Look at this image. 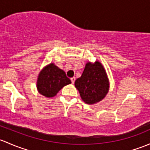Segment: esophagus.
I'll return each instance as SVG.
<instances>
[{
  "instance_id": "esophagus-1",
  "label": "esophagus",
  "mask_w": 150,
  "mask_h": 150,
  "mask_svg": "<svg viewBox=\"0 0 150 150\" xmlns=\"http://www.w3.org/2000/svg\"><path fill=\"white\" fill-rule=\"evenodd\" d=\"M70 80H71V82H72V84H74V83H75V77H73V78H71Z\"/></svg>"
}]
</instances>
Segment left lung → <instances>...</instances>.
<instances>
[{
    "instance_id": "8db88e82",
    "label": "left lung",
    "mask_w": 150,
    "mask_h": 150,
    "mask_svg": "<svg viewBox=\"0 0 150 150\" xmlns=\"http://www.w3.org/2000/svg\"><path fill=\"white\" fill-rule=\"evenodd\" d=\"M75 86L86 103L91 105L103 100L108 92L109 81L101 63H86L81 77L75 80Z\"/></svg>"
}]
</instances>
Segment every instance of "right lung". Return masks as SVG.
Instances as JSON below:
<instances>
[{
	"label": "right lung",
	"mask_w": 150,
	"mask_h": 150,
	"mask_svg": "<svg viewBox=\"0 0 150 150\" xmlns=\"http://www.w3.org/2000/svg\"><path fill=\"white\" fill-rule=\"evenodd\" d=\"M71 80L66 76L64 70L54 63L45 66L38 75L37 88L42 96L54 97L64 86L70 84Z\"/></svg>",
	"instance_id": "1"
}]
</instances>
